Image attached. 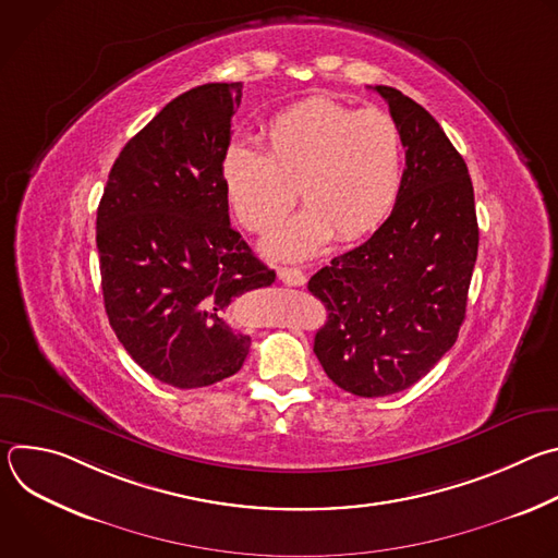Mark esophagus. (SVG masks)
<instances>
[{
	"label": "esophagus",
	"instance_id": "obj_1",
	"mask_svg": "<svg viewBox=\"0 0 558 558\" xmlns=\"http://www.w3.org/2000/svg\"><path fill=\"white\" fill-rule=\"evenodd\" d=\"M278 278L287 284V287H302L306 282V276L298 269V267H280L278 269Z\"/></svg>",
	"mask_w": 558,
	"mask_h": 558
}]
</instances>
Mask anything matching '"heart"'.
<instances>
[{
	"label": "heart",
	"mask_w": 558,
	"mask_h": 558,
	"mask_svg": "<svg viewBox=\"0 0 558 558\" xmlns=\"http://www.w3.org/2000/svg\"><path fill=\"white\" fill-rule=\"evenodd\" d=\"M402 166L404 141L390 114L311 97L267 123L263 151L231 143L220 179L235 220L258 233L287 214L298 187L306 205L265 241L269 256L295 260L333 233L351 243L375 231L400 196Z\"/></svg>",
	"instance_id": "1"
}]
</instances>
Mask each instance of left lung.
I'll return each mask as SVG.
<instances>
[{"instance_id": "left-lung-1", "label": "left lung", "mask_w": 558, "mask_h": 558, "mask_svg": "<svg viewBox=\"0 0 558 558\" xmlns=\"http://www.w3.org/2000/svg\"><path fill=\"white\" fill-rule=\"evenodd\" d=\"M400 125L407 170L390 216L311 280L327 304L313 351L360 397L400 392L457 342L480 247L472 181L441 125L411 97L375 86Z\"/></svg>"}]
</instances>
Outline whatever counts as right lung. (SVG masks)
<instances>
[{"label": "right lung", "instance_id": "obj_1", "mask_svg": "<svg viewBox=\"0 0 558 558\" xmlns=\"http://www.w3.org/2000/svg\"><path fill=\"white\" fill-rule=\"evenodd\" d=\"M241 97L235 82L170 101L125 143L97 209L110 327L145 373L177 388L241 371L252 340L233 331L229 304L276 280L229 225L220 161Z\"/></svg>", "mask_w": 558, "mask_h": 558}]
</instances>
